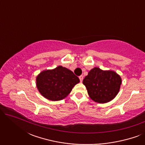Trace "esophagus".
Segmentation results:
<instances>
[{"mask_svg": "<svg viewBox=\"0 0 145 145\" xmlns=\"http://www.w3.org/2000/svg\"><path fill=\"white\" fill-rule=\"evenodd\" d=\"M79 78H80V82H82V80H83V78H84V76H83L82 75H81V76H79Z\"/></svg>", "mask_w": 145, "mask_h": 145, "instance_id": "34e87169", "label": "esophagus"}]
</instances>
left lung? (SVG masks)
Returning <instances> with one entry per match:
<instances>
[{
  "mask_svg": "<svg viewBox=\"0 0 145 145\" xmlns=\"http://www.w3.org/2000/svg\"><path fill=\"white\" fill-rule=\"evenodd\" d=\"M121 82L120 75L115 71H104L98 67L91 69L82 82L89 97L100 104L108 103L116 98Z\"/></svg>",
  "mask_w": 145,
  "mask_h": 145,
  "instance_id": "left-lung-1",
  "label": "left lung"
}]
</instances>
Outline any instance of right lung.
Returning a JSON list of instances; mask_svg holds the SVG:
<instances>
[{
	"mask_svg": "<svg viewBox=\"0 0 145 145\" xmlns=\"http://www.w3.org/2000/svg\"><path fill=\"white\" fill-rule=\"evenodd\" d=\"M35 81L37 90L45 98L59 101L70 94L80 80L71 70L59 65L53 69L41 71Z\"/></svg>",
	"mask_w": 145,
	"mask_h": 145,
	"instance_id": "right-lung-1",
	"label": "right lung"
}]
</instances>
